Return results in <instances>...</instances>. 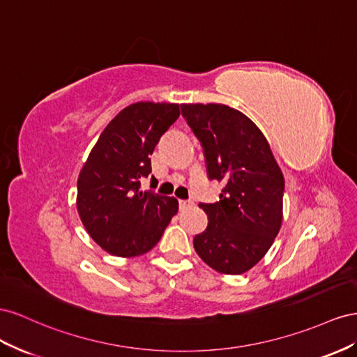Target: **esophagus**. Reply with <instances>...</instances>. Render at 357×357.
I'll return each instance as SVG.
<instances>
[{
    "instance_id": "obj_1",
    "label": "esophagus",
    "mask_w": 357,
    "mask_h": 357,
    "mask_svg": "<svg viewBox=\"0 0 357 357\" xmlns=\"http://www.w3.org/2000/svg\"><path fill=\"white\" fill-rule=\"evenodd\" d=\"M188 206H191V202H188V200H179V208L181 209H187Z\"/></svg>"
}]
</instances>
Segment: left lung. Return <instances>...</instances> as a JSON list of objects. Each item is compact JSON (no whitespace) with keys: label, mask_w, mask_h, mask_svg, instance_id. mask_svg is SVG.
I'll return each instance as SVG.
<instances>
[{"label":"left lung","mask_w":357,"mask_h":357,"mask_svg":"<svg viewBox=\"0 0 357 357\" xmlns=\"http://www.w3.org/2000/svg\"><path fill=\"white\" fill-rule=\"evenodd\" d=\"M205 151L208 176L224 185L217 203H200L208 227L195 250L220 273L241 275L263 259L282 222L284 176L266 137L227 105H182Z\"/></svg>","instance_id":"left-lung-1"}]
</instances>
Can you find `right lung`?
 Segmentation results:
<instances>
[{"instance_id": "obj_1", "label": "right lung", "mask_w": 357, "mask_h": 357, "mask_svg": "<svg viewBox=\"0 0 357 357\" xmlns=\"http://www.w3.org/2000/svg\"><path fill=\"white\" fill-rule=\"evenodd\" d=\"M179 107L139 101L122 109L100 135L79 173V217L89 236L112 256L148 252L176 215L178 200L140 191V179L151 173L149 155L179 118Z\"/></svg>"}]
</instances>
